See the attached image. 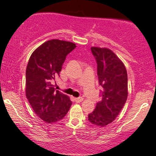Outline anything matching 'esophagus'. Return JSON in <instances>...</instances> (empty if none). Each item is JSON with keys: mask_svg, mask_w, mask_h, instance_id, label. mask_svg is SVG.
Listing matches in <instances>:
<instances>
[{"mask_svg": "<svg viewBox=\"0 0 156 156\" xmlns=\"http://www.w3.org/2000/svg\"><path fill=\"white\" fill-rule=\"evenodd\" d=\"M83 101V98H75V101H76V103H80V102H82Z\"/></svg>", "mask_w": 156, "mask_h": 156, "instance_id": "obj_1", "label": "esophagus"}]
</instances>
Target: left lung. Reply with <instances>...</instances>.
<instances>
[{
  "label": "left lung",
  "mask_w": 156,
  "mask_h": 156,
  "mask_svg": "<svg viewBox=\"0 0 156 156\" xmlns=\"http://www.w3.org/2000/svg\"><path fill=\"white\" fill-rule=\"evenodd\" d=\"M98 64L99 84L103 88L102 100L89 114L91 123L104 127L119 115L128 98V75L124 64L108 48L92 47Z\"/></svg>",
  "instance_id": "1"
}]
</instances>
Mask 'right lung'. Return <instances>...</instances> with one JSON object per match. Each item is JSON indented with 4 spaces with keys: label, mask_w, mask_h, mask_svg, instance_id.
I'll list each match as a JSON object with an SVG mask.
<instances>
[{
    "label": "right lung",
    "mask_w": 156,
    "mask_h": 156,
    "mask_svg": "<svg viewBox=\"0 0 156 156\" xmlns=\"http://www.w3.org/2000/svg\"><path fill=\"white\" fill-rule=\"evenodd\" d=\"M76 44L51 39L32 53L26 73V95L34 112L47 123H55L64 117L72 105L66 94L55 90L51 83L59 76L66 56Z\"/></svg>",
    "instance_id": "obj_1"
}]
</instances>
